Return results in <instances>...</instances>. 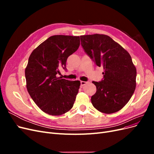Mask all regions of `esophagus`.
Here are the masks:
<instances>
[{
    "mask_svg": "<svg viewBox=\"0 0 154 154\" xmlns=\"http://www.w3.org/2000/svg\"><path fill=\"white\" fill-rule=\"evenodd\" d=\"M81 86H84L85 85H86L87 83V82H83V81H81Z\"/></svg>",
    "mask_w": 154,
    "mask_h": 154,
    "instance_id": "1",
    "label": "esophagus"
}]
</instances>
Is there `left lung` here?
<instances>
[{
  "mask_svg": "<svg viewBox=\"0 0 154 154\" xmlns=\"http://www.w3.org/2000/svg\"><path fill=\"white\" fill-rule=\"evenodd\" d=\"M80 39L85 53L104 69L103 80L92 82L96 92L91 97V103L101 112H116L128 103L136 89L137 72L132 58L107 35H82Z\"/></svg>",
  "mask_w": 154,
  "mask_h": 154,
  "instance_id": "left-lung-1",
  "label": "left lung"
}]
</instances>
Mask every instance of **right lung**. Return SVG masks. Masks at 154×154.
I'll use <instances>...</instances> for the list:
<instances>
[{"label": "right lung", "mask_w": 154, "mask_h": 154, "mask_svg": "<svg viewBox=\"0 0 154 154\" xmlns=\"http://www.w3.org/2000/svg\"><path fill=\"white\" fill-rule=\"evenodd\" d=\"M80 46V37L50 36L31 53L25 69L26 87L30 96L46 114L60 116L73 106L80 81L57 77L62 67L66 69L67 58Z\"/></svg>", "instance_id": "add662e5"}]
</instances>
